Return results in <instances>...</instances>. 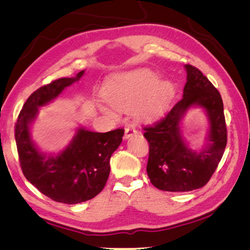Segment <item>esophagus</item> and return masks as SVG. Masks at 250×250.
I'll return each instance as SVG.
<instances>
[{"mask_svg": "<svg viewBox=\"0 0 250 250\" xmlns=\"http://www.w3.org/2000/svg\"><path fill=\"white\" fill-rule=\"evenodd\" d=\"M137 134V129L135 127L134 125H129L128 127L125 128V135H124V138L125 139H128L129 137H132L133 135H136Z\"/></svg>", "mask_w": 250, "mask_h": 250, "instance_id": "34e87169", "label": "esophagus"}]
</instances>
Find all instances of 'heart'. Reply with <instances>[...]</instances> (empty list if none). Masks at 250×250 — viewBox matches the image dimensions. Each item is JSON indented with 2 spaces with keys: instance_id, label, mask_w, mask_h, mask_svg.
Returning <instances> with one entry per match:
<instances>
[{
  "instance_id": "obj_1",
  "label": "heart",
  "mask_w": 250,
  "mask_h": 250,
  "mask_svg": "<svg viewBox=\"0 0 250 250\" xmlns=\"http://www.w3.org/2000/svg\"><path fill=\"white\" fill-rule=\"evenodd\" d=\"M174 94L172 81L159 80L150 70H135L114 76L105 84L104 99L122 109L141 107L144 114L158 113L167 106Z\"/></svg>"
}]
</instances>
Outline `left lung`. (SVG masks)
Here are the masks:
<instances>
[{
    "label": "left lung",
    "mask_w": 250,
    "mask_h": 250,
    "mask_svg": "<svg viewBox=\"0 0 250 250\" xmlns=\"http://www.w3.org/2000/svg\"><path fill=\"white\" fill-rule=\"evenodd\" d=\"M183 98L155 124L144 127L149 143L147 174L157 189L186 192L204 187L224 154L227 130L222 96L199 69L186 64ZM202 107L210 123L208 143L201 152L192 151L182 137L180 124L188 109Z\"/></svg>",
    "instance_id": "obj_1"
}]
</instances>
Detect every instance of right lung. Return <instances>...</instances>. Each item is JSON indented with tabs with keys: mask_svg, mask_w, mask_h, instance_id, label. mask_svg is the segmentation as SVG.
<instances>
[{
	"mask_svg": "<svg viewBox=\"0 0 250 250\" xmlns=\"http://www.w3.org/2000/svg\"><path fill=\"white\" fill-rule=\"evenodd\" d=\"M83 73L84 70L74 78H60L39 87L26 101L15 123L17 152L25 178L42 194L64 204L85 202L103 190L111 169L109 159L124 135L123 128L95 133L80 127L58 155L38 150L30 136V125L37 117L38 107L58 98Z\"/></svg>",
	"mask_w": 250,
	"mask_h": 250,
	"instance_id": "1",
	"label": "right lung"
}]
</instances>
